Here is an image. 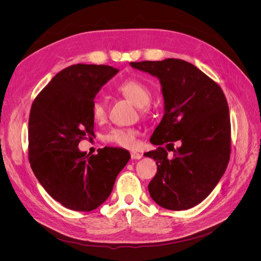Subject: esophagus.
<instances>
[{
	"mask_svg": "<svg viewBox=\"0 0 261 261\" xmlns=\"http://www.w3.org/2000/svg\"><path fill=\"white\" fill-rule=\"evenodd\" d=\"M130 158L133 160H139L143 158V154L141 153H138V152H130Z\"/></svg>",
	"mask_w": 261,
	"mask_h": 261,
	"instance_id": "obj_1",
	"label": "esophagus"
}]
</instances>
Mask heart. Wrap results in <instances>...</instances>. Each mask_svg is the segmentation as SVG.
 <instances>
[{
    "mask_svg": "<svg viewBox=\"0 0 261 261\" xmlns=\"http://www.w3.org/2000/svg\"><path fill=\"white\" fill-rule=\"evenodd\" d=\"M116 90L134 105L140 108L141 114L147 113V106L152 99V92L145 83L136 80V78H129V80L118 84L116 86ZM91 113L94 120H103L107 115L105 102L99 98L93 99L91 102ZM138 136L139 130L135 128H112L105 134L103 140L118 147L133 149L138 143Z\"/></svg>",
    "mask_w": 261,
    "mask_h": 261,
    "instance_id": "1",
    "label": "heart"
}]
</instances>
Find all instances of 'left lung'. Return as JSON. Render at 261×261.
<instances>
[{
	"label": "left lung",
	"mask_w": 261,
	"mask_h": 261,
	"mask_svg": "<svg viewBox=\"0 0 261 261\" xmlns=\"http://www.w3.org/2000/svg\"><path fill=\"white\" fill-rule=\"evenodd\" d=\"M130 66L156 77L164 99V115L150 138L159 147L145 153L158 165L149 194L165 209L193 208L217 186L230 160L231 123L224 93L183 60L132 62ZM168 151H173L171 160Z\"/></svg>",
	"instance_id": "1"
}]
</instances>
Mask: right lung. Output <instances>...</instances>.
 Segmentation results:
<instances>
[{"instance_id":"right-lung-1","label":"right lung","mask_w":261,"mask_h":261,"mask_svg":"<svg viewBox=\"0 0 261 261\" xmlns=\"http://www.w3.org/2000/svg\"><path fill=\"white\" fill-rule=\"evenodd\" d=\"M117 68L76 64L55 75L38 94L28 123L29 162L53 199L74 211H91L111 194L130 159L124 149L106 147L86 155L78 144L93 135L91 102Z\"/></svg>"}]
</instances>
